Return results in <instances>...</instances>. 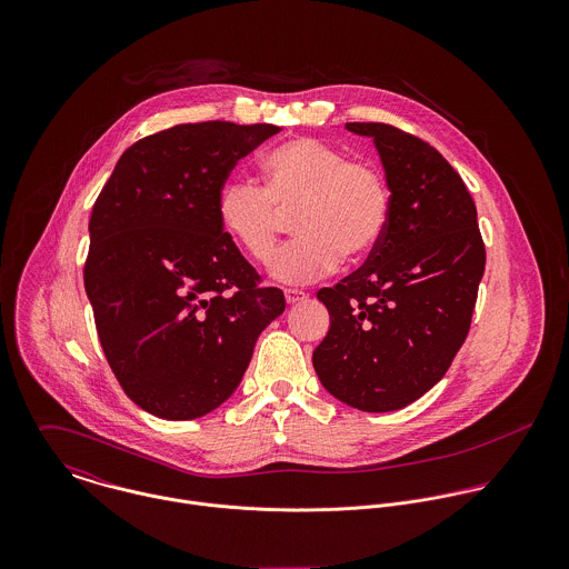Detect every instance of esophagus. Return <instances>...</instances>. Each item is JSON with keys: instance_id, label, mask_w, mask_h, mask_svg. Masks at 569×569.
I'll return each instance as SVG.
<instances>
[{"instance_id": "obj_1", "label": "esophagus", "mask_w": 569, "mask_h": 569, "mask_svg": "<svg viewBox=\"0 0 569 569\" xmlns=\"http://www.w3.org/2000/svg\"><path fill=\"white\" fill-rule=\"evenodd\" d=\"M284 300H287V305H296V302L307 300V293L300 291V289H287L284 291Z\"/></svg>"}]
</instances>
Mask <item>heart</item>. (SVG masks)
I'll return each instance as SVG.
<instances>
[{
    "instance_id": "obj_1",
    "label": "heart",
    "mask_w": 569,
    "mask_h": 569,
    "mask_svg": "<svg viewBox=\"0 0 569 569\" xmlns=\"http://www.w3.org/2000/svg\"><path fill=\"white\" fill-rule=\"evenodd\" d=\"M264 188L230 181L217 214L226 234L256 262H269L289 219L300 237L280 251L273 276L311 282L348 262H366L383 243L392 219L386 172L322 140L291 138L262 158Z\"/></svg>"
}]
</instances>
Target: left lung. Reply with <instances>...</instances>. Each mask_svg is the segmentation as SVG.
Here are the masks:
<instances>
[{
    "mask_svg": "<svg viewBox=\"0 0 569 569\" xmlns=\"http://www.w3.org/2000/svg\"><path fill=\"white\" fill-rule=\"evenodd\" d=\"M375 140L392 190L379 251L318 291L330 328L313 352L326 390L361 411L413 403L465 343L487 249L476 203L431 144L383 122H348Z\"/></svg>",
    "mask_w": 569,
    "mask_h": 569,
    "instance_id": "obj_1",
    "label": "left lung"
}]
</instances>
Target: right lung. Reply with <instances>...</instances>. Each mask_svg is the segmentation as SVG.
<instances>
[{"label": "right lung", "mask_w": 569, "mask_h": 569, "mask_svg": "<svg viewBox=\"0 0 569 569\" xmlns=\"http://www.w3.org/2000/svg\"><path fill=\"white\" fill-rule=\"evenodd\" d=\"M273 124H177L131 144L89 219L82 278L124 395L166 420L232 397L284 296L223 232L219 192Z\"/></svg>", "instance_id": "add662e5"}]
</instances>
